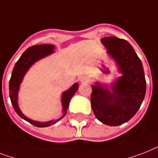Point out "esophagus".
I'll list each match as a JSON object with an SVG mask.
<instances>
[{
	"label": "esophagus",
	"instance_id": "esophagus-1",
	"mask_svg": "<svg viewBox=\"0 0 158 158\" xmlns=\"http://www.w3.org/2000/svg\"><path fill=\"white\" fill-rule=\"evenodd\" d=\"M80 82L82 83H88L89 82V79H88L87 76H82L80 77V79H79Z\"/></svg>",
	"mask_w": 158,
	"mask_h": 158
}]
</instances>
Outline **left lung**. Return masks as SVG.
<instances>
[{"label": "left lung", "mask_w": 158, "mask_h": 158, "mask_svg": "<svg viewBox=\"0 0 158 158\" xmlns=\"http://www.w3.org/2000/svg\"><path fill=\"white\" fill-rule=\"evenodd\" d=\"M101 41L122 75L112 83L110 90L99 82L92 85V109L102 123L118 126L136 114L144 99L146 80L143 65L132 46L125 40L109 36Z\"/></svg>", "instance_id": "8db88e82"}]
</instances>
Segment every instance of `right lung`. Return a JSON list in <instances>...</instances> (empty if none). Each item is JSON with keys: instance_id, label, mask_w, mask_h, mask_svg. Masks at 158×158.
I'll list each match as a JSON object with an SVG mask.
<instances>
[{"instance_id": "add662e5", "label": "right lung", "mask_w": 158, "mask_h": 158, "mask_svg": "<svg viewBox=\"0 0 158 158\" xmlns=\"http://www.w3.org/2000/svg\"><path fill=\"white\" fill-rule=\"evenodd\" d=\"M55 46L52 44H38L29 47L25 52L22 54L19 61H17L15 65V67L13 69L12 75L10 80V97L11 100L12 106L15 109V112L19 114V117L26 120L31 124L37 127H46L55 124L56 123L61 120L67 113L69 104H70V99L75 95L76 91L79 88L78 83L73 84L68 90L62 92L61 95V105H62V115L59 118L55 120H51L48 122H37L28 118L27 117L22 113L21 110L19 109V103H18V97H19V91L24 76L27 70L32 66L33 64L35 63L40 59L47 57L48 55L52 54L54 52Z\"/></svg>"}]
</instances>
